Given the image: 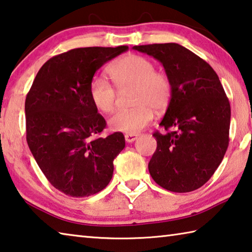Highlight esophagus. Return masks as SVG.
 <instances>
[{"instance_id": "1", "label": "esophagus", "mask_w": 252, "mask_h": 252, "mask_svg": "<svg viewBox=\"0 0 252 252\" xmlns=\"http://www.w3.org/2000/svg\"><path fill=\"white\" fill-rule=\"evenodd\" d=\"M138 135L137 134H126L125 135V140L127 143H133L135 142L136 139H137Z\"/></svg>"}]
</instances>
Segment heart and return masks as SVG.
<instances>
[{
  "label": "heart",
  "instance_id": "b5f03b06",
  "mask_svg": "<svg viewBox=\"0 0 252 252\" xmlns=\"http://www.w3.org/2000/svg\"><path fill=\"white\" fill-rule=\"evenodd\" d=\"M119 91L134 88L131 103L136 107L119 110L109 118L110 129L134 134L151 124L154 112L162 113L168 108L173 86L166 74L156 72L155 64L146 57L130 54L122 57L108 69ZM93 105L100 113H112L116 106L117 92L103 77H95L90 85Z\"/></svg>",
  "mask_w": 252,
  "mask_h": 252
}]
</instances>
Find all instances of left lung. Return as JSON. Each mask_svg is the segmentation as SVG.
<instances>
[{
	"label": "left lung",
	"mask_w": 252,
	"mask_h": 252,
	"mask_svg": "<svg viewBox=\"0 0 252 252\" xmlns=\"http://www.w3.org/2000/svg\"><path fill=\"white\" fill-rule=\"evenodd\" d=\"M159 61L173 96L155 133L157 149L148 164L160 187L174 192L200 188L222 161L229 145L230 104L218 75L195 53L177 43L134 46Z\"/></svg>",
	"instance_id": "left-lung-1"
}]
</instances>
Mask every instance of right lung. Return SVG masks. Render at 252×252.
<instances>
[{"instance_id": "obj_1", "label": "right lung", "mask_w": 252, "mask_h": 252, "mask_svg": "<svg viewBox=\"0 0 252 252\" xmlns=\"http://www.w3.org/2000/svg\"><path fill=\"white\" fill-rule=\"evenodd\" d=\"M128 46L82 47L44 64L25 100L26 140L48 182L70 197L99 192L125 147L122 133L97 137L106 127L90 97L94 74Z\"/></svg>"}]
</instances>
